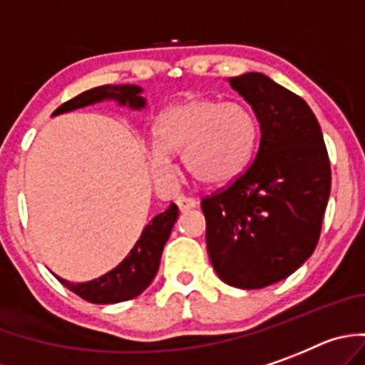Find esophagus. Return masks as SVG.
I'll use <instances>...</instances> for the list:
<instances>
[{
  "mask_svg": "<svg viewBox=\"0 0 365 365\" xmlns=\"http://www.w3.org/2000/svg\"><path fill=\"white\" fill-rule=\"evenodd\" d=\"M176 203H178L180 211H182V212L190 211V209H195V207H198V200L185 198V196H178V198H176Z\"/></svg>",
  "mask_w": 365,
  "mask_h": 365,
  "instance_id": "obj_1",
  "label": "esophagus"
}]
</instances>
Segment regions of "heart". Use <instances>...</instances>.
I'll list each match as a JSON object with an SVG mask.
<instances>
[{
	"mask_svg": "<svg viewBox=\"0 0 365 365\" xmlns=\"http://www.w3.org/2000/svg\"><path fill=\"white\" fill-rule=\"evenodd\" d=\"M258 120L242 101L189 98L169 105L153 127L149 169L156 182L175 180L173 154L196 182L225 185L238 178L255 153Z\"/></svg>",
	"mask_w": 365,
	"mask_h": 365,
	"instance_id": "1",
	"label": "heart"
}]
</instances>
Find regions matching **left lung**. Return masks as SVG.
<instances>
[{
	"label": "left lung",
	"instance_id": "8db88e82",
	"mask_svg": "<svg viewBox=\"0 0 365 365\" xmlns=\"http://www.w3.org/2000/svg\"><path fill=\"white\" fill-rule=\"evenodd\" d=\"M260 123V145L238 180L202 200L216 274L238 289L284 280L318 244L331 167L317 116L260 72L229 78Z\"/></svg>",
	"mask_w": 365,
	"mask_h": 365
}]
</instances>
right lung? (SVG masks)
Returning <instances> with one entry per match:
<instances>
[{
	"label": "right lung",
	"instance_id": "right-lung-1",
	"mask_svg": "<svg viewBox=\"0 0 365 365\" xmlns=\"http://www.w3.org/2000/svg\"><path fill=\"white\" fill-rule=\"evenodd\" d=\"M143 88L138 85H101L91 91L78 94L76 98L65 101L52 113V116L83 109L87 105L101 103V101H116L121 107L133 110L145 109V98L142 96ZM178 220V207L170 203L165 211L154 216L143 232L140 235L129 255L103 277L94 278L83 284H72L58 277V280L91 304H118L142 294L158 272L162 252L169 240L173 225Z\"/></svg>",
	"mask_w": 365,
	"mask_h": 365
}]
</instances>
